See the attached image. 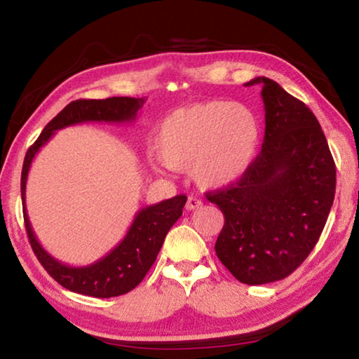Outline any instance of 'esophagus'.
I'll use <instances>...</instances> for the list:
<instances>
[{"label": "esophagus", "instance_id": "34e87169", "mask_svg": "<svg viewBox=\"0 0 359 359\" xmlns=\"http://www.w3.org/2000/svg\"><path fill=\"white\" fill-rule=\"evenodd\" d=\"M203 205V203H201V199H198V198H193V196H190L187 199V204H185V208H187V210H194V209H199Z\"/></svg>", "mask_w": 359, "mask_h": 359}]
</instances>
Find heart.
<instances>
[{"label": "heart", "mask_w": 359, "mask_h": 359, "mask_svg": "<svg viewBox=\"0 0 359 359\" xmlns=\"http://www.w3.org/2000/svg\"><path fill=\"white\" fill-rule=\"evenodd\" d=\"M261 125L242 102L203 101L174 109L156 126L154 168L191 169L203 188L238 182L255 160Z\"/></svg>", "instance_id": "1"}]
</instances>
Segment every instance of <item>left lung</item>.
I'll return each instance as SVG.
<instances>
[{"label": "left lung", "instance_id": "8db88e82", "mask_svg": "<svg viewBox=\"0 0 359 359\" xmlns=\"http://www.w3.org/2000/svg\"><path fill=\"white\" fill-rule=\"evenodd\" d=\"M264 102V141L248 171L205 193L223 212L215 253L239 282L288 277L320 239L336 193V165L317 117L272 79L255 77Z\"/></svg>", "mask_w": 359, "mask_h": 359}]
</instances>
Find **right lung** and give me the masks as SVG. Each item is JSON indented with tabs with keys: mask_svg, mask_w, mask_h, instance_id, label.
<instances>
[{
	"mask_svg": "<svg viewBox=\"0 0 359 359\" xmlns=\"http://www.w3.org/2000/svg\"><path fill=\"white\" fill-rule=\"evenodd\" d=\"M144 104V98H128V96H114L107 100H77L69 102L57 117L48 121L47 126L32 147L28 149L22 169V203L23 220L36 258L66 290L74 293L93 297H114L136 288L155 263L158 252L165 242L168 231L179 220L182 209L187 203L185 194H179L166 201L141 209L133 220L128 233L120 244L112 248L106 257L95 263L82 267H72L50 257L36 239L32 223L28 220L25 208V188L28 171L34 155L42 145L55 135L57 130L66 126L83 123V121H109V123H123L133 121Z\"/></svg>",
	"mask_w": 359,
	"mask_h": 359,
	"instance_id": "obj_1",
	"label": "right lung"
}]
</instances>
